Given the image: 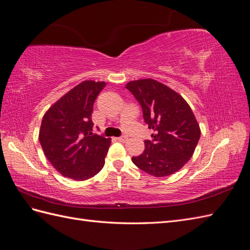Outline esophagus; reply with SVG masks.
<instances>
[{
	"mask_svg": "<svg viewBox=\"0 0 250 250\" xmlns=\"http://www.w3.org/2000/svg\"><path fill=\"white\" fill-rule=\"evenodd\" d=\"M116 139H117V141H118V142H120V143H125V142H126V137H125V136L117 137V138H116Z\"/></svg>",
	"mask_w": 250,
	"mask_h": 250,
	"instance_id": "34e87169",
	"label": "esophagus"
}]
</instances>
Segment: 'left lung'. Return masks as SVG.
I'll return each mask as SVG.
<instances>
[{
	"label": "left lung",
	"mask_w": 250,
	"mask_h": 250,
	"mask_svg": "<svg viewBox=\"0 0 250 250\" xmlns=\"http://www.w3.org/2000/svg\"><path fill=\"white\" fill-rule=\"evenodd\" d=\"M142 105L144 119L154 131L144 152L132 162L154 177L173 175L188 163L200 138V126L184 98L153 79L126 83Z\"/></svg>",
	"instance_id": "8db88e82"
}]
</instances>
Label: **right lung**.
I'll list each match as a JSON object with an SVG mask.
<instances>
[{"label":"right lung","instance_id":"1","mask_svg":"<svg viewBox=\"0 0 250 250\" xmlns=\"http://www.w3.org/2000/svg\"><path fill=\"white\" fill-rule=\"evenodd\" d=\"M105 82L83 81L52 104L43 115L39 142L45 158L62 176L84 181L100 171L111 138L92 133V109Z\"/></svg>","mask_w":250,"mask_h":250}]
</instances>
